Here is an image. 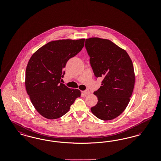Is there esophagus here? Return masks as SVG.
<instances>
[{
	"instance_id": "obj_1",
	"label": "esophagus",
	"mask_w": 161,
	"mask_h": 161,
	"mask_svg": "<svg viewBox=\"0 0 161 161\" xmlns=\"http://www.w3.org/2000/svg\"><path fill=\"white\" fill-rule=\"evenodd\" d=\"M83 93H84V95H89V93H90V91H89V90L87 89V90H85L84 91H83Z\"/></svg>"
}]
</instances>
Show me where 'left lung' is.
Wrapping results in <instances>:
<instances>
[{"mask_svg": "<svg viewBox=\"0 0 161 161\" xmlns=\"http://www.w3.org/2000/svg\"><path fill=\"white\" fill-rule=\"evenodd\" d=\"M85 46L95 77L104 78L93 93L98 101L91 112L101 120H112L123 113L130 101L135 81L133 63L125 50L109 40L86 38Z\"/></svg>", "mask_w": 161, "mask_h": 161, "instance_id": "1", "label": "left lung"}]
</instances>
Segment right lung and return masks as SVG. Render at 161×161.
<instances>
[{"instance_id":"right-lung-1","label":"right lung","mask_w":161,"mask_h":161,"mask_svg":"<svg viewBox=\"0 0 161 161\" xmlns=\"http://www.w3.org/2000/svg\"><path fill=\"white\" fill-rule=\"evenodd\" d=\"M84 38L50 42L31 56L26 69L25 87L38 113L49 119L65 115L81 92L60 82L67 61L84 47Z\"/></svg>"}]
</instances>
